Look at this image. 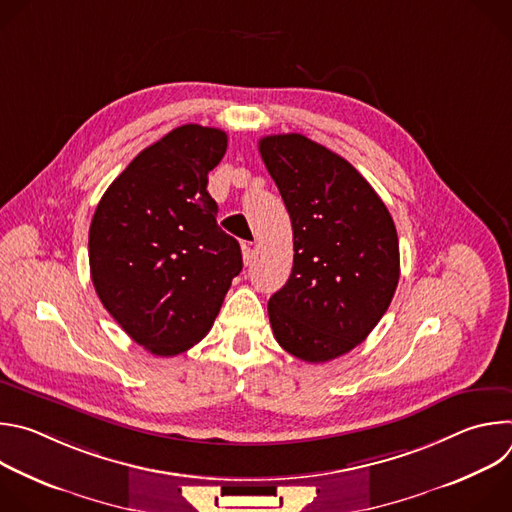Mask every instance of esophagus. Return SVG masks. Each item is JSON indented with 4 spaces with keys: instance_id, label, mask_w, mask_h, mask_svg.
Segmentation results:
<instances>
[{
    "instance_id": "esophagus-1",
    "label": "esophagus",
    "mask_w": 512,
    "mask_h": 512,
    "mask_svg": "<svg viewBox=\"0 0 512 512\" xmlns=\"http://www.w3.org/2000/svg\"><path fill=\"white\" fill-rule=\"evenodd\" d=\"M241 253H243V261H245V265H249V263L253 261V257H255V249H253V243H249V241L241 243Z\"/></svg>"
}]
</instances>
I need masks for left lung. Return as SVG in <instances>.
<instances>
[{
  "mask_svg": "<svg viewBox=\"0 0 512 512\" xmlns=\"http://www.w3.org/2000/svg\"><path fill=\"white\" fill-rule=\"evenodd\" d=\"M259 152L294 229V267L267 304L273 336L328 362L367 338L395 296V223L352 164L306 135H267Z\"/></svg>",
  "mask_w": 512,
  "mask_h": 512,
  "instance_id": "obj_1",
  "label": "left lung"
}]
</instances>
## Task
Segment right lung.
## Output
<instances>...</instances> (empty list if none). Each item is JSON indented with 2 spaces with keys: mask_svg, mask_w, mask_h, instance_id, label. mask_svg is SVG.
Returning a JSON list of instances; mask_svg holds the SVG:
<instances>
[{
  "mask_svg": "<svg viewBox=\"0 0 512 512\" xmlns=\"http://www.w3.org/2000/svg\"><path fill=\"white\" fill-rule=\"evenodd\" d=\"M227 133L180 125L113 180L89 231L97 296L145 350L174 356L206 336L243 269L241 247L216 223L208 172Z\"/></svg>",
  "mask_w": 512,
  "mask_h": 512,
  "instance_id": "1",
  "label": "right lung"
}]
</instances>
